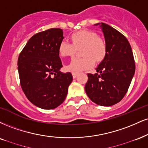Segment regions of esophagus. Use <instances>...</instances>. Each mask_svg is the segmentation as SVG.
I'll use <instances>...</instances> for the list:
<instances>
[{"label": "esophagus", "instance_id": "esophagus-1", "mask_svg": "<svg viewBox=\"0 0 148 148\" xmlns=\"http://www.w3.org/2000/svg\"><path fill=\"white\" fill-rule=\"evenodd\" d=\"M72 76L74 79H76V78L77 77V74H74V73H72Z\"/></svg>", "mask_w": 148, "mask_h": 148}]
</instances>
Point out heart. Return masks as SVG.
<instances>
[{
  "label": "heart",
  "mask_w": 148,
  "mask_h": 148,
  "mask_svg": "<svg viewBox=\"0 0 148 148\" xmlns=\"http://www.w3.org/2000/svg\"><path fill=\"white\" fill-rule=\"evenodd\" d=\"M72 44L63 40L58 46V52L61 56H72L76 49L83 47L82 58H74L65 68L74 74H79L83 71L91 68L94 65V60L101 61L105 58L107 52L106 42L97 34L90 30L83 29L71 36Z\"/></svg>",
  "instance_id": "heart-1"
}]
</instances>
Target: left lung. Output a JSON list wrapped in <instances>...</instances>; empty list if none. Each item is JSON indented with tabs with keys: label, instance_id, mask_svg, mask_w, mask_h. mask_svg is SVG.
<instances>
[{
	"label": "left lung",
	"instance_id": "8db88e82",
	"mask_svg": "<svg viewBox=\"0 0 148 148\" xmlns=\"http://www.w3.org/2000/svg\"><path fill=\"white\" fill-rule=\"evenodd\" d=\"M100 26L106 41L107 52L96 68L97 73L88 74L85 86L90 100L101 106H111L121 101L135 72L132 50L127 39L106 23Z\"/></svg>",
	"mask_w": 148,
	"mask_h": 148
}]
</instances>
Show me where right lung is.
Returning a JSON list of instances; mask_svg holds the SVG:
<instances>
[{
    "label": "right lung",
    "instance_id": "1",
    "mask_svg": "<svg viewBox=\"0 0 148 148\" xmlns=\"http://www.w3.org/2000/svg\"><path fill=\"white\" fill-rule=\"evenodd\" d=\"M63 30L51 28L36 34L23 48L18 59L21 88L28 100L38 108L54 109L65 101L73 77L63 67L58 46Z\"/></svg>",
    "mask_w": 148,
    "mask_h": 148
}]
</instances>
